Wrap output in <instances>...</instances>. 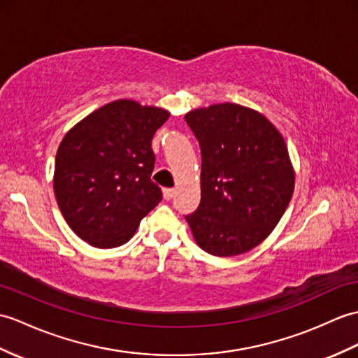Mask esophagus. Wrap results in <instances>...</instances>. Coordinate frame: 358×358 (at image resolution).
<instances>
[{"instance_id":"34e87169","label":"esophagus","mask_w":358,"mask_h":358,"mask_svg":"<svg viewBox=\"0 0 358 358\" xmlns=\"http://www.w3.org/2000/svg\"><path fill=\"white\" fill-rule=\"evenodd\" d=\"M173 194H176V190L173 189H169V187L163 189V198L166 199V201H169V199L173 196Z\"/></svg>"}]
</instances>
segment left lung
I'll list each match as a JSON object with an SVG mask.
<instances>
[{
	"label": "left lung",
	"mask_w": 358,
	"mask_h": 358,
	"mask_svg": "<svg viewBox=\"0 0 358 358\" xmlns=\"http://www.w3.org/2000/svg\"><path fill=\"white\" fill-rule=\"evenodd\" d=\"M185 120L201 149V201L186 215L196 244L222 257L252 250L293 196L284 137L261 113L236 103L198 108Z\"/></svg>",
	"instance_id": "1"
}]
</instances>
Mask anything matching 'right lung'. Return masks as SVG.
<instances>
[{"label":"right lung","mask_w":358,"mask_h":358,"mask_svg":"<svg viewBox=\"0 0 358 358\" xmlns=\"http://www.w3.org/2000/svg\"><path fill=\"white\" fill-rule=\"evenodd\" d=\"M169 119L157 106L115 101L66 132L57 148L53 189L70 229L99 248L119 247L162 201L151 180L152 137Z\"/></svg>","instance_id":"right-lung-1"}]
</instances>
